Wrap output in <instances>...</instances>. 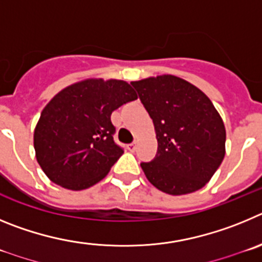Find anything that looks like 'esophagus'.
Here are the masks:
<instances>
[{
    "instance_id": "34e87169",
    "label": "esophagus",
    "mask_w": 262,
    "mask_h": 262,
    "mask_svg": "<svg viewBox=\"0 0 262 262\" xmlns=\"http://www.w3.org/2000/svg\"><path fill=\"white\" fill-rule=\"evenodd\" d=\"M126 148H128L129 151H136V148H137V143L136 142H133V143H129L128 146H126Z\"/></svg>"
}]
</instances>
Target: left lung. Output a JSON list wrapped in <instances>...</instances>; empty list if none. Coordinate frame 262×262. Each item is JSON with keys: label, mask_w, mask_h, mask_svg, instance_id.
I'll return each instance as SVG.
<instances>
[{"label": "left lung", "mask_w": 262, "mask_h": 262, "mask_svg": "<svg viewBox=\"0 0 262 262\" xmlns=\"http://www.w3.org/2000/svg\"><path fill=\"white\" fill-rule=\"evenodd\" d=\"M152 119L158 151L141 163L146 178L172 195L195 192L213 178L226 154V129L199 87L164 74L132 82Z\"/></svg>", "instance_id": "left-lung-1"}]
</instances>
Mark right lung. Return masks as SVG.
<instances>
[{
    "label": "right lung",
    "instance_id": "add662e5",
    "mask_svg": "<svg viewBox=\"0 0 262 262\" xmlns=\"http://www.w3.org/2000/svg\"><path fill=\"white\" fill-rule=\"evenodd\" d=\"M136 99L120 79H84L56 94L34 132L37 163L49 180L82 190L104 179L124 152L114 141L111 114Z\"/></svg>",
    "mask_w": 262,
    "mask_h": 262
}]
</instances>
